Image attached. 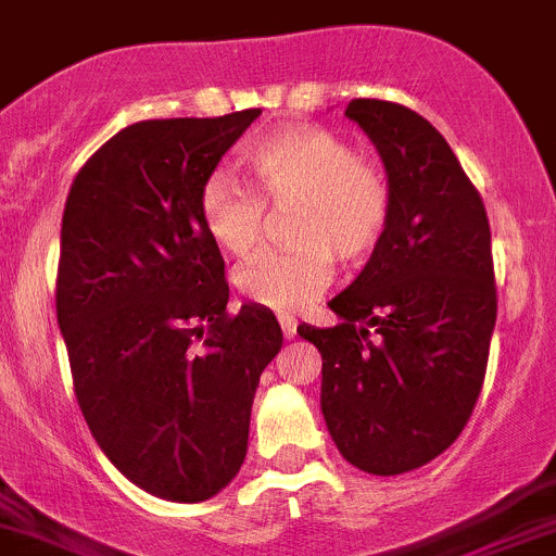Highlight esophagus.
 <instances>
[{
	"label": "esophagus",
	"instance_id": "obj_1",
	"mask_svg": "<svg viewBox=\"0 0 556 556\" xmlns=\"http://www.w3.org/2000/svg\"><path fill=\"white\" fill-rule=\"evenodd\" d=\"M278 323H281V330L287 339H294L298 336V319L292 314H278Z\"/></svg>",
	"mask_w": 556,
	"mask_h": 556
}]
</instances>
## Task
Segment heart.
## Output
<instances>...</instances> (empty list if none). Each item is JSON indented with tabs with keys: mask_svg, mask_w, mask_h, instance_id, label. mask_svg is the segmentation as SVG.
I'll use <instances>...</instances> for the list:
<instances>
[{
	"mask_svg": "<svg viewBox=\"0 0 556 556\" xmlns=\"http://www.w3.org/2000/svg\"><path fill=\"white\" fill-rule=\"evenodd\" d=\"M244 162L251 181L231 170L208 173L198 208L212 242L244 258L262 244L267 203L292 206V248L262 253L237 273L239 292L253 303L298 312L328 287L336 258L364 262L383 242L394 206L389 176L333 131L283 126L253 142Z\"/></svg>",
	"mask_w": 556,
	"mask_h": 556,
	"instance_id": "heart-1",
	"label": "heart"
}]
</instances>
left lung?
<instances>
[{"label":"left lung","instance_id":"1","mask_svg":"<svg viewBox=\"0 0 556 556\" xmlns=\"http://www.w3.org/2000/svg\"><path fill=\"white\" fill-rule=\"evenodd\" d=\"M344 115L383 156L391 223L328 303L341 323L298 333L323 353V414L344 460L394 477L450 450L471 419L496 325L491 226L450 142L419 112L353 99Z\"/></svg>","mask_w":556,"mask_h":556}]
</instances>
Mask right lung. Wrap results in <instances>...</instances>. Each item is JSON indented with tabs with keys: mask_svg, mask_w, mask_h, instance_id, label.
<instances>
[{
	"mask_svg": "<svg viewBox=\"0 0 556 556\" xmlns=\"http://www.w3.org/2000/svg\"><path fill=\"white\" fill-rule=\"evenodd\" d=\"M262 110L126 126L71 185L58 325L81 416L110 463L151 496L203 502L237 477L273 312L228 314L226 262L198 195Z\"/></svg>",
	"mask_w": 556,
	"mask_h": 556,
	"instance_id": "right-lung-1",
	"label": "right lung"
}]
</instances>
